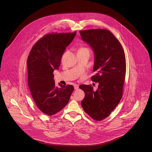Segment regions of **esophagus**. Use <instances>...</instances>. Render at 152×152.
Here are the masks:
<instances>
[{"label":"esophagus","instance_id":"obj_1","mask_svg":"<svg viewBox=\"0 0 152 152\" xmlns=\"http://www.w3.org/2000/svg\"><path fill=\"white\" fill-rule=\"evenodd\" d=\"M75 90H77L79 88V85L77 84H75L74 85Z\"/></svg>","mask_w":152,"mask_h":152}]
</instances>
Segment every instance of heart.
Listing matches in <instances>:
<instances>
[{"instance_id": "b5f03b06", "label": "heart", "mask_w": 152, "mask_h": 152, "mask_svg": "<svg viewBox=\"0 0 152 152\" xmlns=\"http://www.w3.org/2000/svg\"><path fill=\"white\" fill-rule=\"evenodd\" d=\"M79 50H87V51H88V49L86 48H81Z\"/></svg>"}]
</instances>
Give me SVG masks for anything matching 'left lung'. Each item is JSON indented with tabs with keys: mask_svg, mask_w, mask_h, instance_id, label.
Instances as JSON below:
<instances>
[{
	"mask_svg": "<svg viewBox=\"0 0 152 152\" xmlns=\"http://www.w3.org/2000/svg\"><path fill=\"white\" fill-rule=\"evenodd\" d=\"M81 39L94 50L96 75L91 80L98 83L97 90L91 85H80L85 97L81 106L85 113L97 121L109 116L123 96L126 73V61L122 45L113 34L106 29L80 31Z\"/></svg>",
	"mask_w": 152,
	"mask_h": 152,
	"instance_id": "obj_1",
	"label": "left lung"
}]
</instances>
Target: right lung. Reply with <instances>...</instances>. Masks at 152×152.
<instances>
[{
    "label": "right lung",
    "mask_w": 152,
    "mask_h": 152,
    "mask_svg": "<svg viewBox=\"0 0 152 152\" xmlns=\"http://www.w3.org/2000/svg\"><path fill=\"white\" fill-rule=\"evenodd\" d=\"M75 35L76 31L46 34L29 53L26 61L29 89L37 107L48 116L61 111L74 90L70 85L59 83V87H55L53 72L58 69L65 49Z\"/></svg>",
    "instance_id": "1"
}]
</instances>
